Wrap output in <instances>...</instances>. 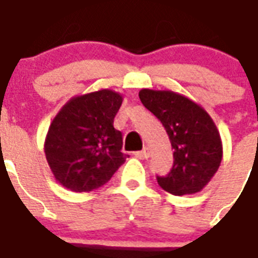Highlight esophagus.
I'll list each match as a JSON object with an SVG mask.
<instances>
[{
    "mask_svg": "<svg viewBox=\"0 0 258 258\" xmlns=\"http://www.w3.org/2000/svg\"><path fill=\"white\" fill-rule=\"evenodd\" d=\"M134 155L135 157H138V159H142V160H144V159H148V157H149V151H148V149H142V151L140 152H135Z\"/></svg>",
    "mask_w": 258,
    "mask_h": 258,
    "instance_id": "esophagus-1",
    "label": "esophagus"
}]
</instances>
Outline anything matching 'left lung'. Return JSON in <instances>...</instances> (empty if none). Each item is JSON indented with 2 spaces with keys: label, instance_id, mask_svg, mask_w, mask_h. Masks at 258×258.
<instances>
[{
  "label": "left lung",
  "instance_id": "1",
  "mask_svg": "<svg viewBox=\"0 0 258 258\" xmlns=\"http://www.w3.org/2000/svg\"><path fill=\"white\" fill-rule=\"evenodd\" d=\"M140 99L162 121L174 149L173 168L166 177H157L159 185L175 196L200 192L222 159L221 137L210 114L173 91L144 88Z\"/></svg>",
  "mask_w": 258,
  "mask_h": 258
}]
</instances>
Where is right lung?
<instances>
[{
  "mask_svg": "<svg viewBox=\"0 0 258 258\" xmlns=\"http://www.w3.org/2000/svg\"><path fill=\"white\" fill-rule=\"evenodd\" d=\"M123 96L99 90L72 98L48 128L44 152L59 184L73 192H91L105 185L127 155L123 135L113 127Z\"/></svg>",
  "mask_w": 258,
  "mask_h": 258,
  "instance_id": "right-lung-1",
  "label": "right lung"
}]
</instances>
